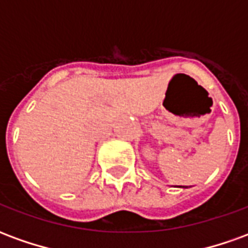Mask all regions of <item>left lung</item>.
I'll return each instance as SVG.
<instances>
[{"mask_svg": "<svg viewBox=\"0 0 248 248\" xmlns=\"http://www.w3.org/2000/svg\"><path fill=\"white\" fill-rule=\"evenodd\" d=\"M181 187H183V188H186V187H187V186H186V187H185V186H181Z\"/></svg>", "mask_w": 248, "mask_h": 248, "instance_id": "left-lung-1", "label": "left lung"}]
</instances>
